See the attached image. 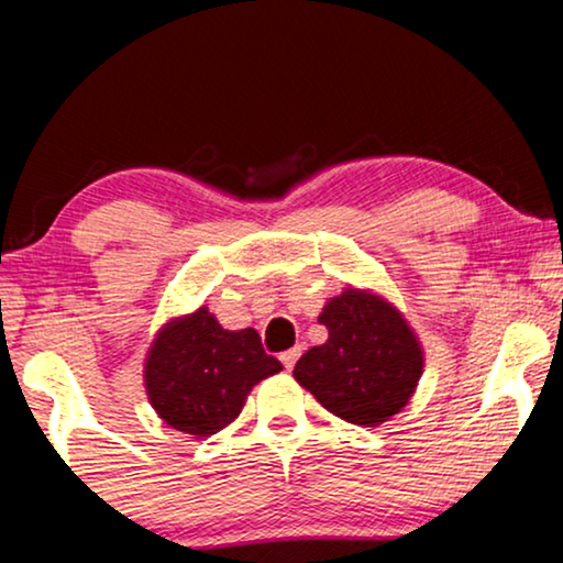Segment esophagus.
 Returning <instances> with one entry per match:
<instances>
[{
  "mask_svg": "<svg viewBox=\"0 0 563 563\" xmlns=\"http://www.w3.org/2000/svg\"><path fill=\"white\" fill-rule=\"evenodd\" d=\"M300 355H302V344H297V346H292V350L282 352V363H284V367H287V371H292L297 360H300Z\"/></svg>",
  "mask_w": 563,
  "mask_h": 563,
  "instance_id": "1",
  "label": "esophagus"
}]
</instances>
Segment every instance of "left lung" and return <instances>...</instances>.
<instances>
[{
	"mask_svg": "<svg viewBox=\"0 0 563 563\" xmlns=\"http://www.w3.org/2000/svg\"><path fill=\"white\" fill-rule=\"evenodd\" d=\"M318 323L329 339L297 360V384L352 426L376 428L397 415L422 373L420 342L399 310L350 287L325 302Z\"/></svg>",
	"mask_w": 563,
	"mask_h": 563,
	"instance_id": "left-lung-1",
	"label": "left lung"
}]
</instances>
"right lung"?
Instances as JSON below:
<instances>
[{"label": "right lung", "instance_id": "1", "mask_svg": "<svg viewBox=\"0 0 563 563\" xmlns=\"http://www.w3.org/2000/svg\"><path fill=\"white\" fill-rule=\"evenodd\" d=\"M279 371L258 331H227L208 308H198L158 331L143 378L166 426L206 439L238 418L250 388Z\"/></svg>", "mask_w": 563, "mask_h": 563}]
</instances>
